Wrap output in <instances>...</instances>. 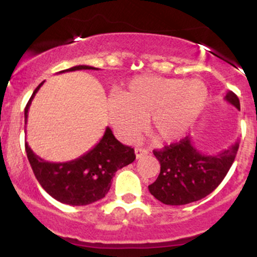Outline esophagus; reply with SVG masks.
<instances>
[{"mask_svg": "<svg viewBox=\"0 0 257 257\" xmlns=\"http://www.w3.org/2000/svg\"><path fill=\"white\" fill-rule=\"evenodd\" d=\"M147 153H149V151L145 149H140V147H137V149H135V156H137L138 159L144 157V156H146Z\"/></svg>", "mask_w": 257, "mask_h": 257, "instance_id": "obj_1", "label": "esophagus"}]
</instances>
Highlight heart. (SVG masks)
<instances>
[{"label": "heart", "instance_id": "1", "mask_svg": "<svg viewBox=\"0 0 257 257\" xmlns=\"http://www.w3.org/2000/svg\"><path fill=\"white\" fill-rule=\"evenodd\" d=\"M208 95V88L199 79L138 76L108 101V118L120 138L131 140L147 117L153 138L173 143L192 128Z\"/></svg>", "mask_w": 257, "mask_h": 257}]
</instances>
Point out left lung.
Listing matches in <instances>:
<instances>
[{"mask_svg":"<svg viewBox=\"0 0 257 257\" xmlns=\"http://www.w3.org/2000/svg\"><path fill=\"white\" fill-rule=\"evenodd\" d=\"M225 100L240 110L239 99L233 91H227ZM238 147L239 143H235L216 155H205L186 137L179 143L155 150L153 155L161 164V173L149 186L150 192L167 205H184L204 198L225 179Z\"/></svg>","mask_w":257,"mask_h":257,"instance_id":"obj_1","label":"left lung"}]
</instances>
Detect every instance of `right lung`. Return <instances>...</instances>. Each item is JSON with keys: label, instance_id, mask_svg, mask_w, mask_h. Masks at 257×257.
Wrapping results in <instances>:
<instances>
[{"label": "right lung", "instance_id": "add662e5", "mask_svg": "<svg viewBox=\"0 0 257 257\" xmlns=\"http://www.w3.org/2000/svg\"><path fill=\"white\" fill-rule=\"evenodd\" d=\"M77 70H98L96 67L78 65L59 73ZM41 84L34 90L25 107V123L29 108ZM25 151L37 181L49 196L69 205H88L104 198L110 190L112 178L120 168L134 162V149L123 145L114 138L110 128L93 149L81 157L63 163L47 162L35 155L28 143Z\"/></svg>", "mask_w": 257, "mask_h": 257}]
</instances>
